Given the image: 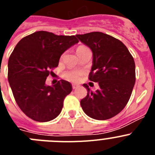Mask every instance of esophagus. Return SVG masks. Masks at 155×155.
<instances>
[{
	"label": "esophagus",
	"mask_w": 155,
	"mask_h": 155,
	"mask_svg": "<svg viewBox=\"0 0 155 155\" xmlns=\"http://www.w3.org/2000/svg\"><path fill=\"white\" fill-rule=\"evenodd\" d=\"M78 87H79L78 84H72V87H73V89H76V88H78Z\"/></svg>",
	"instance_id": "1"
}]
</instances>
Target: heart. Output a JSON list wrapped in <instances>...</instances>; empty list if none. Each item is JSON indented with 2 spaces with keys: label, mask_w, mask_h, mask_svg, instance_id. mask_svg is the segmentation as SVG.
<instances>
[{
  "label": "heart",
  "mask_w": 155,
  "mask_h": 155,
  "mask_svg": "<svg viewBox=\"0 0 155 155\" xmlns=\"http://www.w3.org/2000/svg\"><path fill=\"white\" fill-rule=\"evenodd\" d=\"M85 49H87V47L81 46L77 49V52H79L81 51V50H85ZM81 74L82 73L79 71H66L65 73L64 74V76L67 80L70 81L77 82L80 80Z\"/></svg>",
  "instance_id": "obj_1"
}]
</instances>
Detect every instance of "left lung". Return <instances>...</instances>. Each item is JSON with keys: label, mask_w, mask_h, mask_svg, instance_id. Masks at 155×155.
<instances>
[{"label": "left lung", "mask_w": 155, "mask_h": 155, "mask_svg": "<svg viewBox=\"0 0 155 155\" xmlns=\"http://www.w3.org/2000/svg\"><path fill=\"white\" fill-rule=\"evenodd\" d=\"M92 51L89 80L99 89L90 90L81 105L86 115L98 120H109L120 113L128 102L135 81V63L127 46L119 39L100 31L76 35Z\"/></svg>", "instance_id": "left-lung-1"}]
</instances>
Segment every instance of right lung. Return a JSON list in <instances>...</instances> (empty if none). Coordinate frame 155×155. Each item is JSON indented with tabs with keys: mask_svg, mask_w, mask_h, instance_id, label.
I'll return each mask as SVG.
<instances>
[{
	"mask_svg": "<svg viewBox=\"0 0 155 155\" xmlns=\"http://www.w3.org/2000/svg\"><path fill=\"white\" fill-rule=\"evenodd\" d=\"M74 35L35 31L18 42L8 60V78L16 102L31 120L48 122L59 116L72 85L64 80L46 84L61 55L78 43Z\"/></svg>",
	"mask_w": 155,
	"mask_h": 155,
	"instance_id": "obj_1",
	"label": "right lung"
}]
</instances>
